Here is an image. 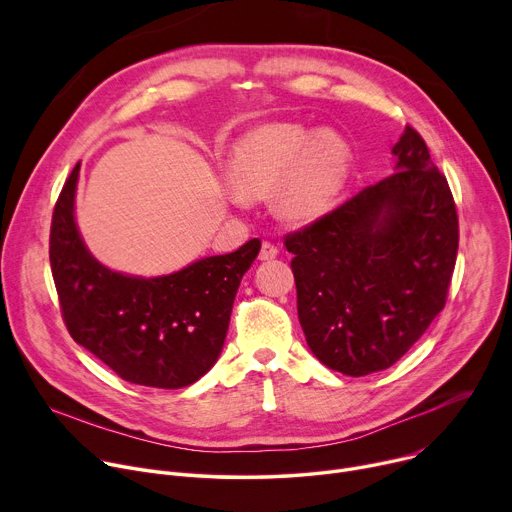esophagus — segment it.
Instances as JSON below:
<instances>
[{
  "label": "esophagus",
  "mask_w": 512,
  "mask_h": 512,
  "mask_svg": "<svg viewBox=\"0 0 512 512\" xmlns=\"http://www.w3.org/2000/svg\"><path fill=\"white\" fill-rule=\"evenodd\" d=\"M277 257V247L271 241H263L261 243V251H259V259L261 261H271Z\"/></svg>",
  "instance_id": "1"
}]
</instances>
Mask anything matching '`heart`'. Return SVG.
<instances>
[{
  "label": "heart",
  "instance_id": "obj_1",
  "mask_svg": "<svg viewBox=\"0 0 512 512\" xmlns=\"http://www.w3.org/2000/svg\"><path fill=\"white\" fill-rule=\"evenodd\" d=\"M352 152L332 131L302 123H269L249 131L235 145L231 198L273 192L277 212L287 221H312L324 214L350 172Z\"/></svg>",
  "mask_w": 512,
  "mask_h": 512
}]
</instances>
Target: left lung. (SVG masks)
<instances>
[{
	"instance_id": "1",
	"label": "left lung",
	"mask_w": 512,
	"mask_h": 512,
	"mask_svg": "<svg viewBox=\"0 0 512 512\" xmlns=\"http://www.w3.org/2000/svg\"><path fill=\"white\" fill-rule=\"evenodd\" d=\"M397 172L287 233L298 318L328 369H389L446 306L458 257V210L417 129L405 125Z\"/></svg>"
}]
</instances>
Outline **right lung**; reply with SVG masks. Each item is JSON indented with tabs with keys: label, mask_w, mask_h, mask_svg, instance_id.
Here are the masks:
<instances>
[{
	"label": "right lung",
	"mask_w": 512,
	"mask_h": 512,
	"mask_svg": "<svg viewBox=\"0 0 512 512\" xmlns=\"http://www.w3.org/2000/svg\"><path fill=\"white\" fill-rule=\"evenodd\" d=\"M79 168L66 178L50 225V269L66 330L127 383L192 385L223 350L241 277L261 241L164 277L115 273L87 251L77 231Z\"/></svg>",
	"instance_id": "1"
}]
</instances>
